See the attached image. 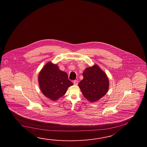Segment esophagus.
Instances as JSON below:
<instances>
[{"instance_id": "obj_1", "label": "esophagus", "mask_w": 147, "mask_h": 147, "mask_svg": "<svg viewBox=\"0 0 147 147\" xmlns=\"http://www.w3.org/2000/svg\"><path fill=\"white\" fill-rule=\"evenodd\" d=\"M78 82L77 80H75V81H74V84L76 85V86H77V85H78Z\"/></svg>"}]
</instances>
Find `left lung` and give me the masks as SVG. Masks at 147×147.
Segmentation results:
<instances>
[{
  "label": "left lung",
  "mask_w": 147,
  "mask_h": 147,
  "mask_svg": "<svg viewBox=\"0 0 147 147\" xmlns=\"http://www.w3.org/2000/svg\"><path fill=\"white\" fill-rule=\"evenodd\" d=\"M83 77L84 79L78 85L84 98L91 102L98 101L108 92L109 79L97 65L85 69Z\"/></svg>",
  "instance_id": "1"
}]
</instances>
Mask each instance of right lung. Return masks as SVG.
Segmentation results:
<instances>
[{"label": "right lung", "instance_id": "obj_1", "mask_svg": "<svg viewBox=\"0 0 147 147\" xmlns=\"http://www.w3.org/2000/svg\"><path fill=\"white\" fill-rule=\"evenodd\" d=\"M39 87L44 96L53 101L58 100L73 85L66 72L59 69L57 64L47 63L38 75Z\"/></svg>", "mask_w": 147, "mask_h": 147}]
</instances>
